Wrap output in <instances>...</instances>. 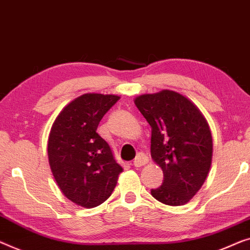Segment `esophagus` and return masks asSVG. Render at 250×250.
<instances>
[{
    "label": "esophagus",
    "mask_w": 250,
    "mask_h": 250,
    "mask_svg": "<svg viewBox=\"0 0 250 250\" xmlns=\"http://www.w3.org/2000/svg\"><path fill=\"white\" fill-rule=\"evenodd\" d=\"M148 163V157L146 155L144 154V152H139V154L137 155V157L135 158V161H133V166L135 167H140L143 165H146Z\"/></svg>",
    "instance_id": "esophagus-1"
}]
</instances>
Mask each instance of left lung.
Segmentation results:
<instances>
[{
  "label": "left lung",
  "instance_id": "1",
  "mask_svg": "<svg viewBox=\"0 0 250 250\" xmlns=\"http://www.w3.org/2000/svg\"><path fill=\"white\" fill-rule=\"evenodd\" d=\"M135 104L151 126V157L164 173L151 195L167 206H183L211 166L213 144L206 118L194 103L169 89L137 96Z\"/></svg>",
  "mask_w": 250,
  "mask_h": 250
}]
</instances>
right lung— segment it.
I'll list each match as a JSON object with an SVG mask.
<instances>
[{
    "instance_id": "right-lung-1",
    "label": "right lung",
    "mask_w": 250,
    "mask_h": 250,
    "mask_svg": "<svg viewBox=\"0 0 250 250\" xmlns=\"http://www.w3.org/2000/svg\"><path fill=\"white\" fill-rule=\"evenodd\" d=\"M120 96L87 93L62 109L51 126L48 158L56 182L67 199L95 208L109 199L122 167L98 125Z\"/></svg>"
}]
</instances>
